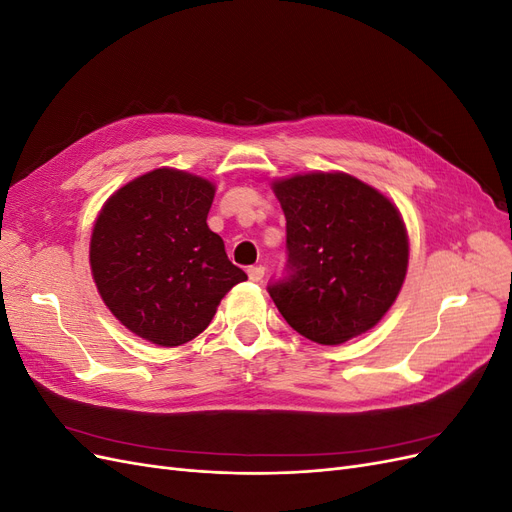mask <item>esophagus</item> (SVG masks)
<instances>
[{
	"mask_svg": "<svg viewBox=\"0 0 512 512\" xmlns=\"http://www.w3.org/2000/svg\"><path fill=\"white\" fill-rule=\"evenodd\" d=\"M247 275H250L252 282H262V277H265V267H262V265L250 267V269H247Z\"/></svg>",
	"mask_w": 512,
	"mask_h": 512,
	"instance_id": "1",
	"label": "esophagus"
}]
</instances>
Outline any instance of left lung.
<instances>
[{
	"label": "left lung",
	"mask_w": 512,
	"mask_h": 512,
	"mask_svg": "<svg viewBox=\"0 0 512 512\" xmlns=\"http://www.w3.org/2000/svg\"><path fill=\"white\" fill-rule=\"evenodd\" d=\"M286 215V275L269 286L290 327L322 346L374 329L408 271L399 209L346 173L273 181Z\"/></svg>",
	"instance_id": "8db88e82"
}]
</instances>
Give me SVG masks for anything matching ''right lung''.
<instances>
[{
  "instance_id": "obj_1",
  "label": "right lung",
  "mask_w": 512,
  "mask_h": 512,
  "mask_svg": "<svg viewBox=\"0 0 512 512\" xmlns=\"http://www.w3.org/2000/svg\"><path fill=\"white\" fill-rule=\"evenodd\" d=\"M215 185L175 168L132 179L106 200L89 265L113 316L151 344L181 346L203 333L224 294L247 275L207 226Z\"/></svg>"
}]
</instances>
